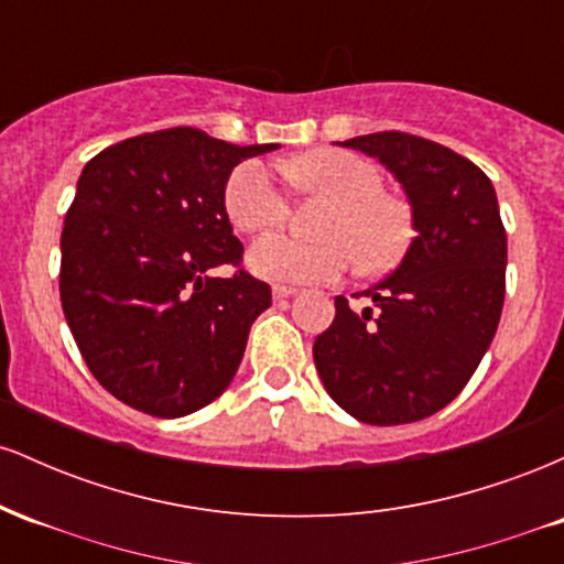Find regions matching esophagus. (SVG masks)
<instances>
[{
  "instance_id": "34e87169",
  "label": "esophagus",
  "mask_w": 564,
  "mask_h": 564,
  "mask_svg": "<svg viewBox=\"0 0 564 564\" xmlns=\"http://www.w3.org/2000/svg\"><path fill=\"white\" fill-rule=\"evenodd\" d=\"M294 294H296V289H291V286H273L275 300H289V296H294Z\"/></svg>"
}]
</instances>
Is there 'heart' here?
Listing matches in <instances>:
<instances>
[{
  "label": "heart",
  "mask_w": 564,
  "mask_h": 564,
  "mask_svg": "<svg viewBox=\"0 0 564 564\" xmlns=\"http://www.w3.org/2000/svg\"><path fill=\"white\" fill-rule=\"evenodd\" d=\"M286 174L304 191L326 193L336 200L323 228L328 238L262 236L246 254L251 273L273 283H328L352 268V251L366 270H381L405 249L411 232L408 209L381 193L384 180L373 161L352 151L323 148L289 161ZM225 209L238 230H270L289 217V191L264 161H243L225 187Z\"/></svg>",
  "instance_id": "b5f03b06"
}]
</instances>
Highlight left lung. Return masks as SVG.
<instances>
[{
    "label": "left lung",
    "mask_w": 564,
    "mask_h": 564,
    "mask_svg": "<svg viewBox=\"0 0 564 564\" xmlns=\"http://www.w3.org/2000/svg\"><path fill=\"white\" fill-rule=\"evenodd\" d=\"M379 159L403 185L413 241L355 313L336 296L313 345L334 403L358 422H422L456 398L494 341L507 289V230L494 183L440 142L377 132L336 142ZM358 296V294H355Z\"/></svg>",
    "instance_id": "left-lung-1"
}]
</instances>
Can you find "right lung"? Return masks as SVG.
I'll list each match as a JSON object with an SVG mask.
<instances>
[{
  "mask_svg": "<svg viewBox=\"0 0 564 564\" xmlns=\"http://www.w3.org/2000/svg\"><path fill=\"white\" fill-rule=\"evenodd\" d=\"M275 148L174 127L116 142L82 170L61 236V302L84 364L121 403L180 419L228 390L270 286L246 270L212 275L243 254L225 185Z\"/></svg>",
  "mask_w": 564,
  "mask_h": 564,
  "instance_id": "right-lung-1",
  "label": "right lung"
}]
</instances>
